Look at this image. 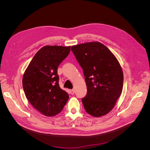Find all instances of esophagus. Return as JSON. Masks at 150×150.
I'll return each instance as SVG.
<instances>
[{
    "instance_id": "34e87169",
    "label": "esophagus",
    "mask_w": 150,
    "mask_h": 150,
    "mask_svg": "<svg viewBox=\"0 0 150 150\" xmlns=\"http://www.w3.org/2000/svg\"><path fill=\"white\" fill-rule=\"evenodd\" d=\"M69 92H70V93H71V94H74V89H71V90L69 91Z\"/></svg>"
}]
</instances>
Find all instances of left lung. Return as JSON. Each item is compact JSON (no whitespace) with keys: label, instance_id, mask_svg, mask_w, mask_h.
<instances>
[{"label":"left lung","instance_id":"obj_1","mask_svg":"<svg viewBox=\"0 0 150 150\" xmlns=\"http://www.w3.org/2000/svg\"><path fill=\"white\" fill-rule=\"evenodd\" d=\"M83 68L87 94L82 99L86 111L94 117L110 112L121 94L123 72L115 56L104 44L90 42L71 47Z\"/></svg>","mask_w":150,"mask_h":150}]
</instances>
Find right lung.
I'll use <instances>...</instances> for the list:
<instances>
[{
    "mask_svg": "<svg viewBox=\"0 0 150 150\" xmlns=\"http://www.w3.org/2000/svg\"><path fill=\"white\" fill-rule=\"evenodd\" d=\"M70 51L71 46H44L35 54L24 72L22 86L25 96L44 116L59 114L69 99V94L59 87L57 67Z\"/></svg>",
    "mask_w": 150,
    "mask_h": 150,
    "instance_id": "add662e5",
    "label": "right lung"
}]
</instances>
